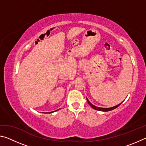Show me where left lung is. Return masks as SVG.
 Returning <instances> with one entry per match:
<instances>
[{"instance_id":"8db88e82","label":"left lung","mask_w":146,"mask_h":146,"mask_svg":"<svg viewBox=\"0 0 146 146\" xmlns=\"http://www.w3.org/2000/svg\"><path fill=\"white\" fill-rule=\"evenodd\" d=\"M86 99H87V101H88V104H89L90 105V106L91 108H93V109H95V110H98V111H111V110H115V108H118V106H119L121 104H122L123 102H122L121 103H120L119 104H118V105H117V106H113V107H111V108H99V107H97V106H94L93 104H91L90 101H89V100L87 98H86Z\"/></svg>"}]
</instances>
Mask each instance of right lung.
Here are the masks:
<instances>
[{"label": "right lung", "instance_id": "right-lung-1", "mask_svg": "<svg viewBox=\"0 0 146 146\" xmlns=\"http://www.w3.org/2000/svg\"><path fill=\"white\" fill-rule=\"evenodd\" d=\"M58 110H56V111H58ZM53 112H54V111H52V112H49V113H53Z\"/></svg>", "mask_w": 146, "mask_h": 146}]
</instances>
